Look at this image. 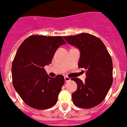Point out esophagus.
<instances>
[{"label":"esophagus","instance_id":"esophagus-1","mask_svg":"<svg viewBox=\"0 0 127 127\" xmlns=\"http://www.w3.org/2000/svg\"><path fill=\"white\" fill-rule=\"evenodd\" d=\"M64 79H65V82H69V81L70 80V78L67 77V76H65Z\"/></svg>","mask_w":127,"mask_h":127}]
</instances>
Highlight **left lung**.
I'll use <instances>...</instances> for the list:
<instances>
[{"label": "left lung", "mask_w": 127, "mask_h": 127, "mask_svg": "<svg viewBox=\"0 0 127 127\" xmlns=\"http://www.w3.org/2000/svg\"><path fill=\"white\" fill-rule=\"evenodd\" d=\"M68 44L80 52L78 67L86 70L84 82L74 78L77 90L72 95L74 104L82 108H91L105 99L113 82L112 58L103 42L87 33L64 36Z\"/></svg>", "instance_id": "8db88e82"}]
</instances>
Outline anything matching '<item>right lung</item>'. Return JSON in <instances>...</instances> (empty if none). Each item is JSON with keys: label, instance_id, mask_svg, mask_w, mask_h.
Segmentation results:
<instances>
[{"label": "right lung", "instance_id": "right-lung-1", "mask_svg": "<svg viewBox=\"0 0 127 127\" xmlns=\"http://www.w3.org/2000/svg\"><path fill=\"white\" fill-rule=\"evenodd\" d=\"M64 44L62 36L32 35L17 49L12 64L13 85L30 107L44 110L57 103L64 77L62 75L50 77L44 67L51 63L55 53Z\"/></svg>", "mask_w": 127, "mask_h": 127}]
</instances>
